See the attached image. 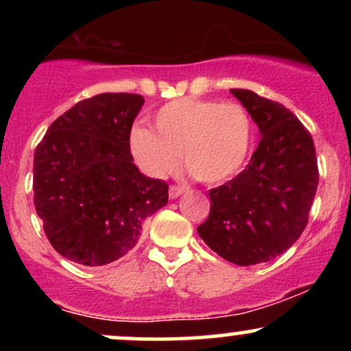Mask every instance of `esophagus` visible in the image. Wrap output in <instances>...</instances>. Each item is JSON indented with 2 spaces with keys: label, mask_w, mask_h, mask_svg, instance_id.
I'll use <instances>...</instances> for the list:
<instances>
[{
  "label": "esophagus",
  "mask_w": 351,
  "mask_h": 351,
  "mask_svg": "<svg viewBox=\"0 0 351 351\" xmlns=\"http://www.w3.org/2000/svg\"><path fill=\"white\" fill-rule=\"evenodd\" d=\"M184 191H186V188H184V186H176V184H173V186H170V191H168V195H170L171 199H176V198H180V196L183 195Z\"/></svg>",
  "instance_id": "1"
}]
</instances>
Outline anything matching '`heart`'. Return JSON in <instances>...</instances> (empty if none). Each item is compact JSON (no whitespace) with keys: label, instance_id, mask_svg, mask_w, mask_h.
<instances>
[{"label":"heart","instance_id":"heart-1","mask_svg":"<svg viewBox=\"0 0 351 351\" xmlns=\"http://www.w3.org/2000/svg\"><path fill=\"white\" fill-rule=\"evenodd\" d=\"M155 127H135L130 147L140 167L152 176H165L184 156L189 171L204 183L231 178L245 162L252 125L237 102L184 97L155 114Z\"/></svg>","mask_w":351,"mask_h":351}]
</instances>
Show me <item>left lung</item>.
Wrapping results in <instances>:
<instances>
[{
    "instance_id": "obj_1",
    "label": "left lung",
    "mask_w": 351,
    "mask_h": 351,
    "mask_svg": "<svg viewBox=\"0 0 351 351\" xmlns=\"http://www.w3.org/2000/svg\"><path fill=\"white\" fill-rule=\"evenodd\" d=\"M257 123L261 142L236 178L209 189L198 234L237 265L267 263L299 239L318 186L315 145L289 108L245 88H231Z\"/></svg>"
}]
</instances>
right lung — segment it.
Instances as JSON below:
<instances>
[{"label": "right lung", "mask_w": 351, "mask_h": 351, "mask_svg": "<svg viewBox=\"0 0 351 351\" xmlns=\"http://www.w3.org/2000/svg\"><path fill=\"white\" fill-rule=\"evenodd\" d=\"M145 99L99 94L51 123L34 152V206L52 247L82 265L135 247L143 221L168 203V184L140 173L130 132Z\"/></svg>", "instance_id": "right-lung-1"}]
</instances>
